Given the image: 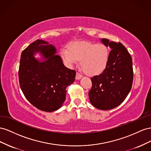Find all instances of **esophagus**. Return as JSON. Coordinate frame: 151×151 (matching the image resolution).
<instances>
[{
	"label": "esophagus",
	"instance_id": "esophagus-1",
	"mask_svg": "<svg viewBox=\"0 0 151 151\" xmlns=\"http://www.w3.org/2000/svg\"><path fill=\"white\" fill-rule=\"evenodd\" d=\"M81 77H82V75L79 72H76V80H80Z\"/></svg>",
	"mask_w": 151,
	"mask_h": 151
}]
</instances>
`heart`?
<instances>
[{
  "label": "heart",
  "instance_id": "heart-1",
  "mask_svg": "<svg viewBox=\"0 0 151 151\" xmlns=\"http://www.w3.org/2000/svg\"><path fill=\"white\" fill-rule=\"evenodd\" d=\"M63 60L68 66L80 61V66L86 74L98 75L105 70L109 63L110 52L103 44L77 42L69 45L68 49L61 50Z\"/></svg>",
  "mask_w": 151,
  "mask_h": 151
}]
</instances>
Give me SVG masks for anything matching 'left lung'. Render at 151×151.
Masks as SVG:
<instances>
[{
    "instance_id": "8db88e82",
    "label": "left lung",
    "mask_w": 151,
    "mask_h": 151,
    "mask_svg": "<svg viewBox=\"0 0 151 151\" xmlns=\"http://www.w3.org/2000/svg\"><path fill=\"white\" fill-rule=\"evenodd\" d=\"M102 42L111 49L109 63L101 74L91 78L92 86L88 96L95 107L109 110L121 104L132 88V58L122 43L109 42L106 38Z\"/></svg>"
}]
</instances>
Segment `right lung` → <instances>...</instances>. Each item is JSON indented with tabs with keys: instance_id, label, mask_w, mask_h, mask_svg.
Here are the masks:
<instances>
[{
	"instance_id": "obj_1",
	"label": "right lung",
	"mask_w": 151,
	"mask_h": 151,
	"mask_svg": "<svg viewBox=\"0 0 151 151\" xmlns=\"http://www.w3.org/2000/svg\"><path fill=\"white\" fill-rule=\"evenodd\" d=\"M40 51L46 58L38 62L33 56ZM54 46L44 40L32 43L21 53L19 82L27 100L37 109L52 112L59 109L66 99V87L74 82L76 71L64 66Z\"/></svg>"
}]
</instances>
